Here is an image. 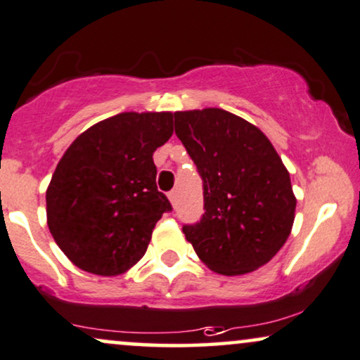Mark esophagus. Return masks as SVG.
I'll use <instances>...</instances> for the list:
<instances>
[{
  "label": "esophagus",
  "mask_w": 360,
  "mask_h": 360,
  "mask_svg": "<svg viewBox=\"0 0 360 360\" xmlns=\"http://www.w3.org/2000/svg\"><path fill=\"white\" fill-rule=\"evenodd\" d=\"M168 200H170V203H172L173 207L176 205V192H175V190H173V192L168 193Z\"/></svg>",
  "instance_id": "esophagus-1"
}]
</instances>
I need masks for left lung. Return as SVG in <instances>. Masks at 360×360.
<instances>
[{
	"mask_svg": "<svg viewBox=\"0 0 360 360\" xmlns=\"http://www.w3.org/2000/svg\"><path fill=\"white\" fill-rule=\"evenodd\" d=\"M175 133L203 180L205 214L184 225L198 259L221 275L254 272L287 242L297 198L259 128L221 108L175 112Z\"/></svg>",
	"mask_w": 360,
	"mask_h": 360,
	"instance_id": "8db88e82",
	"label": "left lung"
}]
</instances>
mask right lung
I'll list each match as a JSON object with an SVG mask.
<instances>
[{
  "instance_id": "1",
  "label": "right lung",
  "mask_w": 360,
  "mask_h": 360,
  "mask_svg": "<svg viewBox=\"0 0 360 360\" xmlns=\"http://www.w3.org/2000/svg\"><path fill=\"white\" fill-rule=\"evenodd\" d=\"M173 133L170 112H127L77 136L46 190L48 229L85 272L113 277L145 255L157 221L172 210L157 188L153 152Z\"/></svg>"
}]
</instances>
